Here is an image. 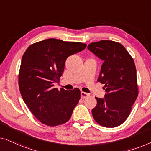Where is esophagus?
I'll use <instances>...</instances> for the list:
<instances>
[{
    "mask_svg": "<svg viewBox=\"0 0 151 151\" xmlns=\"http://www.w3.org/2000/svg\"><path fill=\"white\" fill-rule=\"evenodd\" d=\"M80 95H81V98L82 99H84V98H87V97L89 96V94L83 92V91L81 92V93H80Z\"/></svg>",
    "mask_w": 151,
    "mask_h": 151,
    "instance_id": "1",
    "label": "esophagus"
}]
</instances>
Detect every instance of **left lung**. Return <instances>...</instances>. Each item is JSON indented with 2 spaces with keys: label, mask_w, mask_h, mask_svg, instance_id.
Segmentation results:
<instances>
[{
  "label": "left lung",
  "mask_w": 151,
  "mask_h": 151,
  "mask_svg": "<svg viewBox=\"0 0 151 151\" xmlns=\"http://www.w3.org/2000/svg\"><path fill=\"white\" fill-rule=\"evenodd\" d=\"M87 48L103 60L98 81L104 84L106 91L104 98H96L92 115L101 126L116 127L127 119L137 99L135 63L124 47L115 41L92 42Z\"/></svg>",
  "instance_id": "obj_1"
}]
</instances>
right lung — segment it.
<instances>
[{"instance_id": "right-lung-1", "label": "right lung", "mask_w": 151, "mask_h": 151, "mask_svg": "<svg viewBox=\"0 0 151 151\" xmlns=\"http://www.w3.org/2000/svg\"><path fill=\"white\" fill-rule=\"evenodd\" d=\"M82 42L49 38L34 43L22 55L18 84L24 102L40 122L55 127L71 118L80 91L54 88L67 58L86 48Z\"/></svg>"}]
</instances>
